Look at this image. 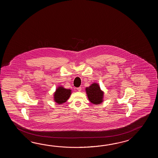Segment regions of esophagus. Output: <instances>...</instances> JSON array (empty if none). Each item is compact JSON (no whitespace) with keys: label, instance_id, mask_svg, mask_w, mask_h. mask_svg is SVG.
<instances>
[{"label":"esophagus","instance_id":"1","mask_svg":"<svg viewBox=\"0 0 158 158\" xmlns=\"http://www.w3.org/2000/svg\"><path fill=\"white\" fill-rule=\"evenodd\" d=\"M77 90L78 91H81V90H82V88L81 87H78V88H77Z\"/></svg>","mask_w":158,"mask_h":158}]
</instances>
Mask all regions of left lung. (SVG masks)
Returning a JSON list of instances; mask_svg holds the SVG:
<instances>
[{"instance_id":"1","label":"left lung","mask_w":158,"mask_h":158,"mask_svg":"<svg viewBox=\"0 0 158 158\" xmlns=\"http://www.w3.org/2000/svg\"><path fill=\"white\" fill-rule=\"evenodd\" d=\"M86 91L89 100L92 103L99 104L103 102V92L97 84H91L89 87L86 88Z\"/></svg>"}]
</instances>
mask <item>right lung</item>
Segmentation results:
<instances>
[{
  "label": "right lung",
  "instance_id": "1",
  "mask_svg": "<svg viewBox=\"0 0 158 158\" xmlns=\"http://www.w3.org/2000/svg\"><path fill=\"white\" fill-rule=\"evenodd\" d=\"M71 94L70 89H66L63 87H59L54 93V100L58 103L61 104L67 102Z\"/></svg>",
  "mask_w": 158,
  "mask_h": 158
}]
</instances>
